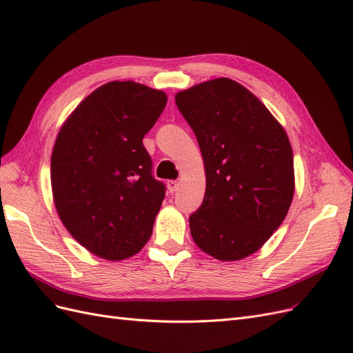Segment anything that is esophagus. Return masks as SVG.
<instances>
[{"mask_svg":"<svg viewBox=\"0 0 353 353\" xmlns=\"http://www.w3.org/2000/svg\"><path fill=\"white\" fill-rule=\"evenodd\" d=\"M178 188H179V183H178V181H174V179L168 181V190H169V193H175V191H178Z\"/></svg>","mask_w":353,"mask_h":353,"instance_id":"1","label":"esophagus"}]
</instances>
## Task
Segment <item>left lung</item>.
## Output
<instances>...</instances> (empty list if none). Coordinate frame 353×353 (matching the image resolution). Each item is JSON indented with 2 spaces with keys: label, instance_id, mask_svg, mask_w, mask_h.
<instances>
[{
  "label": "left lung",
  "instance_id": "obj_1",
  "mask_svg": "<svg viewBox=\"0 0 353 353\" xmlns=\"http://www.w3.org/2000/svg\"><path fill=\"white\" fill-rule=\"evenodd\" d=\"M175 103L206 170L205 197L190 215L191 237L219 261L243 259L279 230L292 205L288 137L249 90L228 78L181 91Z\"/></svg>",
  "mask_w": 353,
  "mask_h": 353
}]
</instances>
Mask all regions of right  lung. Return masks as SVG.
Returning a JSON list of instances; mask_svg holds the SVG:
<instances>
[{
  "mask_svg": "<svg viewBox=\"0 0 353 353\" xmlns=\"http://www.w3.org/2000/svg\"><path fill=\"white\" fill-rule=\"evenodd\" d=\"M166 94L113 81L90 94L61 126L51 185L61 222L91 253L122 261L150 239L166 187L143 144Z\"/></svg>",
  "mask_w": 353,
  "mask_h": 353,
  "instance_id": "obj_1",
  "label": "right lung"
}]
</instances>
